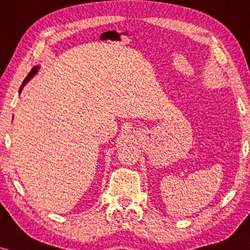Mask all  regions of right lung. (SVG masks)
Segmentation results:
<instances>
[{
    "mask_svg": "<svg viewBox=\"0 0 250 250\" xmlns=\"http://www.w3.org/2000/svg\"><path fill=\"white\" fill-rule=\"evenodd\" d=\"M36 71H37V67H34L33 69L30 70V73L28 74V76L25 77V79H24V81H23V83H22V85H21V89H20V90H22V88H23V85H24L25 83H27L28 81H29V80L31 79V77H33L34 75H35V74H36Z\"/></svg>",
    "mask_w": 250,
    "mask_h": 250,
    "instance_id": "right-lung-1",
    "label": "right lung"
}]
</instances>
